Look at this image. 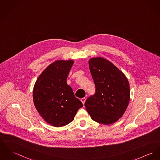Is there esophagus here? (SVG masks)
Here are the masks:
<instances>
[{
    "mask_svg": "<svg viewBox=\"0 0 160 160\" xmlns=\"http://www.w3.org/2000/svg\"><path fill=\"white\" fill-rule=\"evenodd\" d=\"M85 100H86L85 98H81V102H82V104H84V103H85Z\"/></svg>",
    "mask_w": 160,
    "mask_h": 160,
    "instance_id": "34e87169",
    "label": "esophagus"
}]
</instances>
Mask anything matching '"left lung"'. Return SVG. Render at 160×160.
<instances>
[{"mask_svg":"<svg viewBox=\"0 0 160 160\" xmlns=\"http://www.w3.org/2000/svg\"><path fill=\"white\" fill-rule=\"evenodd\" d=\"M88 64L95 93L85 101L86 110L97 122L114 123L123 115L129 103L128 79L117 67L102 58H92Z\"/></svg>","mask_w":160,"mask_h":160,"instance_id":"left-lung-1","label":"left lung"}]
</instances>
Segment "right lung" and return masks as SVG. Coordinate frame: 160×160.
<instances>
[{
	"instance_id": "right-lung-1",
	"label": "right lung",
	"mask_w": 160,
	"mask_h": 160,
	"mask_svg": "<svg viewBox=\"0 0 160 160\" xmlns=\"http://www.w3.org/2000/svg\"><path fill=\"white\" fill-rule=\"evenodd\" d=\"M73 61H57L39 76L34 87L33 101L43 119L54 127H62L73 121L82 103L75 96L67 78Z\"/></svg>"
}]
</instances>
